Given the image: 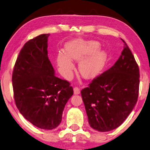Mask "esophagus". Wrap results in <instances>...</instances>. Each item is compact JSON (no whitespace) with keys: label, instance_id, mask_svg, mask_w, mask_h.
I'll use <instances>...</instances> for the list:
<instances>
[{"label":"esophagus","instance_id":"34e87169","mask_svg":"<svg viewBox=\"0 0 150 150\" xmlns=\"http://www.w3.org/2000/svg\"><path fill=\"white\" fill-rule=\"evenodd\" d=\"M73 92H74L75 94H79L80 93V89L79 88L75 87L73 88Z\"/></svg>","mask_w":150,"mask_h":150}]
</instances>
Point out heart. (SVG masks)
<instances>
[{
    "instance_id": "1",
    "label": "heart",
    "mask_w": 150,
    "mask_h": 150,
    "mask_svg": "<svg viewBox=\"0 0 150 150\" xmlns=\"http://www.w3.org/2000/svg\"><path fill=\"white\" fill-rule=\"evenodd\" d=\"M100 43L94 41L78 39L65 45L64 53L60 52L57 62L61 72L69 76L74 69L72 60L79 62V71L86 79H93L101 72L106 64L107 54L104 50H98Z\"/></svg>"
}]
</instances>
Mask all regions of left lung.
I'll return each instance as SVG.
<instances>
[{
  "label": "left lung",
  "instance_id": "1",
  "mask_svg": "<svg viewBox=\"0 0 150 150\" xmlns=\"http://www.w3.org/2000/svg\"><path fill=\"white\" fill-rule=\"evenodd\" d=\"M122 41L124 50L114 65L81 91L89 124L100 132L110 131L121 125L137 101L139 67Z\"/></svg>",
  "mask_w": 150,
  "mask_h": 150
}]
</instances>
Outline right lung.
<instances>
[{
    "label": "right lung",
    "instance_id": "add662e5",
    "mask_svg": "<svg viewBox=\"0 0 150 150\" xmlns=\"http://www.w3.org/2000/svg\"><path fill=\"white\" fill-rule=\"evenodd\" d=\"M49 36L40 35L24 44L12 75L19 111L34 126L45 130L60 124L65 105L73 94L70 83L54 75L47 56Z\"/></svg>",
    "mask_w": 150,
    "mask_h": 150
}]
</instances>
